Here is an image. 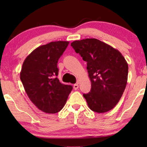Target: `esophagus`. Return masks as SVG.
I'll return each instance as SVG.
<instances>
[{
  "label": "esophagus",
  "mask_w": 147,
  "mask_h": 147,
  "mask_svg": "<svg viewBox=\"0 0 147 147\" xmlns=\"http://www.w3.org/2000/svg\"><path fill=\"white\" fill-rule=\"evenodd\" d=\"M78 88H79V85H78V84H74V90H78Z\"/></svg>",
  "instance_id": "34e87169"
}]
</instances>
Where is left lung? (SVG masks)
Returning <instances> with one entry per match:
<instances>
[{
    "label": "left lung",
    "instance_id": "1",
    "mask_svg": "<svg viewBox=\"0 0 147 147\" xmlns=\"http://www.w3.org/2000/svg\"><path fill=\"white\" fill-rule=\"evenodd\" d=\"M71 45L87 62L92 87L83 96L88 107L98 113L110 111L119 102L127 84L126 59L118 50L96 39L74 41Z\"/></svg>",
    "mask_w": 147,
    "mask_h": 147
}]
</instances>
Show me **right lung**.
I'll use <instances>...</instances> for the list:
<instances>
[{
    "label": "right lung",
    "mask_w": 147,
    "mask_h": 147,
    "mask_svg": "<svg viewBox=\"0 0 147 147\" xmlns=\"http://www.w3.org/2000/svg\"><path fill=\"white\" fill-rule=\"evenodd\" d=\"M69 42L58 41L39 46L26 57L20 78L31 101L45 113L59 112L73 87L58 80L57 62Z\"/></svg>",
    "instance_id": "obj_1"
}]
</instances>
